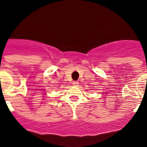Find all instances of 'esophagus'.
<instances>
[{"label":"esophagus","mask_w":147,"mask_h":147,"mask_svg":"<svg viewBox=\"0 0 147 147\" xmlns=\"http://www.w3.org/2000/svg\"><path fill=\"white\" fill-rule=\"evenodd\" d=\"M72 84H73V85H74V86H78L80 83H79V82H77V81H74L72 82Z\"/></svg>","instance_id":"esophagus-1"}]
</instances>
